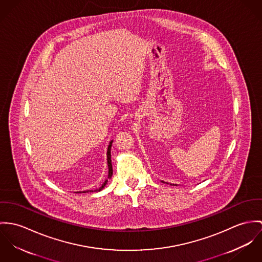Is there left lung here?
<instances>
[{"mask_svg": "<svg viewBox=\"0 0 262 262\" xmlns=\"http://www.w3.org/2000/svg\"><path fill=\"white\" fill-rule=\"evenodd\" d=\"M171 185H172V184H171Z\"/></svg>", "mask_w": 262, "mask_h": 262, "instance_id": "8db88e82", "label": "left lung"}]
</instances>
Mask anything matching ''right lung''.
<instances>
[{
  "mask_svg": "<svg viewBox=\"0 0 262 262\" xmlns=\"http://www.w3.org/2000/svg\"><path fill=\"white\" fill-rule=\"evenodd\" d=\"M112 144H113V142H111V144L108 145V148H107V165H108V178H112V176H113V166H112V159H111V148H112ZM106 183H107V180H105L104 181V183L102 184V186L99 188V189H96V190H94V192H98V191H101L103 188H104V186L106 185ZM88 192H93V190H90V191H84L83 193H88ZM77 193H80V192H77Z\"/></svg>",
  "mask_w": 262,
  "mask_h": 262,
  "instance_id": "right-lung-1",
  "label": "right lung"
}]
</instances>
